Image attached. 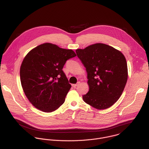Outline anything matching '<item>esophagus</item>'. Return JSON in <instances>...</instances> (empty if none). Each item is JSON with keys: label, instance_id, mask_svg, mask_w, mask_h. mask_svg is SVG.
Segmentation results:
<instances>
[{"label": "esophagus", "instance_id": "34e87169", "mask_svg": "<svg viewBox=\"0 0 149 149\" xmlns=\"http://www.w3.org/2000/svg\"><path fill=\"white\" fill-rule=\"evenodd\" d=\"M80 84V82H78L77 84H72V86H73V87H76L77 86H78V85Z\"/></svg>", "mask_w": 149, "mask_h": 149}]
</instances>
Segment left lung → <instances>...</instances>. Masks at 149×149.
Listing matches in <instances>:
<instances>
[{
    "mask_svg": "<svg viewBox=\"0 0 149 149\" xmlns=\"http://www.w3.org/2000/svg\"><path fill=\"white\" fill-rule=\"evenodd\" d=\"M88 75V92L83 96L88 104L98 109L112 106L120 97L127 81V65L119 50L95 43L76 50Z\"/></svg>",
    "mask_w": 149,
    "mask_h": 149,
    "instance_id": "left-lung-1",
    "label": "left lung"
}]
</instances>
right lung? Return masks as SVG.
<instances>
[{"mask_svg": "<svg viewBox=\"0 0 149 149\" xmlns=\"http://www.w3.org/2000/svg\"><path fill=\"white\" fill-rule=\"evenodd\" d=\"M75 56L72 50L50 43L37 46L26 56L20 69L22 86L36 108L50 112L64 103L71 85L63 68Z\"/></svg>", "mask_w": 149, "mask_h": 149, "instance_id": "right-lung-1", "label": "right lung"}]
</instances>
